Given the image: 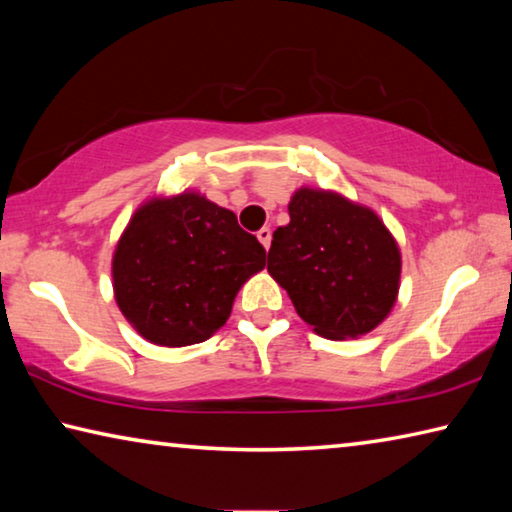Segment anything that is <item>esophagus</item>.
<instances>
[{
  "label": "esophagus",
  "instance_id": "1",
  "mask_svg": "<svg viewBox=\"0 0 512 512\" xmlns=\"http://www.w3.org/2000/svg\"><path fill=\"white\" fill-rule=\"evenodd\" d=\"M257 239L262 241V246H264V248L271 246V228H262V230H257Z\"/></svg>",
  "mask_w": 512,
  "mask_h": 512
}]
</instances>
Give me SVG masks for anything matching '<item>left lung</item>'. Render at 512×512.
Here are the masks:
<instances>
[{"label": "left lung", "mask_w": 512, "mask_h": 512, "mask_svg": "<svg viewBox=\"0 0 512 512\" xmlns=\"http://www.w3.org/2000/svg\"><path fill=\"white\" fill-rule=\"evenodd\" d=\"M289 216L273 232L266 268L298 316L332 341L372 332L391 314L402 273L384 221L370 207L309 187L291 196Z\"/></svg>", "instance_id": "8db88e82"}]
</instances>
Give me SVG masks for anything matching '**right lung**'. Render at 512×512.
Masks as SVG:
<instances>
[{
  "instance_id": "add662e5",
  "label": "right lung",
  "mask_w": 512,
  "mask_h": 512,
  "mask_svg": "<svg viewBox=\"0 0 512 512\" xmlns=\"http://www.w3.org/2000/svg\"><path fill=\"white\" fill-rule=\"evenodd\" d=\"M266 250L235 212L196 192L151 198L112 255L115 300L137 334L164 348L201 343L225 325Z\"/></svg>"
}]
</instances>
